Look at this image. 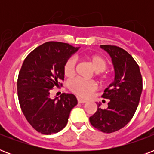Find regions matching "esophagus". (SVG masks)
Here are the masks:
<instances>
[{
  "label": "esophagus",
  "mask_w": 154,
  "mask_h": 154,
  "mask_svg": "<svg viewBox=\"0 0 154 154\" xmlns=\"http://www.w3.org/2000/svg\"><path fill=\"white\" fill-rule=\"evenodd\" d=\"M77 102L82 104V103H85V102H86V101H85V100H84V99L80 98V97H78V98H77Z\"/></svg>",
  "instance_id": "34e87169"
}]
</instances>
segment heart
<instances>
[{
  "instance_id": "1",
  "label": "heart",
  "mask_w": 154,
  "mask_h": 154,
  "mask_svg": "<svg viewBox=\"0 0 154 154\" xmlns=\"http://www.w3.org/2000/svg\"><path fill=\"white\" fill-rule=\"evenodd\" d=\"M87 59L91 63L94 70L97 72H98L99 74H102L103 72L107 69L108 61L102 56L93 54V55L87 57ZM75 67H76L75 58H69L65 61L64 67H63V72L65 77H72L75 73ZM69 87L72 93H74L77 96L82 97H89L92 93L97 89V85L94 82L87 81L82 78H76V79L70 81Z\"/></svg>"
}]
</instances>
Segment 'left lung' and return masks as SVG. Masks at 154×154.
I'll list each match as a JSON object with an SVG mask.
<instances>
[{
    "label": "left lung",
    "mask_w": 154,
    "mask_h": 154,
    "mask_svg": "<svg viewBox=\"0 0 154 154\" xmlns=\"http://www.w3.org/2000/svg\"><path fill=\"white\" fill-rule=\"evenodd\" d=\"M101 48L112 58L115 78L102 95L109 100L108 108L102 109L97 104L89 122L97 129L110 134L125 126L134 117L142 92V77L137 63L125 49L109 45H101Z\"/></svg>",
    "instance_id": "obj_1"
}]
</instances>
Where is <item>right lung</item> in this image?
<instances>
[{
    "mask_svg": "<svg viewBox=\"0 0 154 154\" xmlns=\"http://www.w3.org/2000/svg\"><path fill=\"white\" fill-rule=\"evenodd\" d=\"M67 43L49 42L33 49L24 60L17 79V94L23 114L42 134H56L67 125L70 111L77 104L73 94L50 97L53 87L62 86L63 67L78 50Z\"/></svg>",
    "mask_w": 154,
    "mask_h": 154,
    "instance_id": "1",
    "label": "right lung"
}]
</instances>
